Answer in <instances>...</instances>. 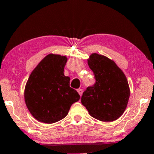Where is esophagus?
<instances>
[{
  "instance_id": "1",
  "label": "esophagus",
  "mask_w": 154,
  "mask_h": 154,
  "mask_svg": "<svg viewBox=\"0 0 154 154\" xmlns=\"http://www.w3.org/2000/svg\"><path fill=\"white\" fill-rule=\"evenodd\" d=\"M77 92H78V93L79 94V95H80V96L82 95V93H83L82 89H80V88H79V89L77 90Z\"/></svg>"
}]
</instances>
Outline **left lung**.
<instances>
[{"instance_id":"8db88e82","label":"left lung","mask_w":154,"mask_h":154,"mask_svg":"<svg viewBox=\"0 0 154 154\" xmlns=\"http://www.w3.org/2000/svg\"><path fill=\"white\" fill-rule=\"evenodd\" d=\"M88 63L94 74L95 83L83 93L81 103L95 119L114 121L122 115L128 106V79L114 61L102 55L91 54Z\"/></svg>"}]
</instances>
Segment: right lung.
Segmentation results:
<instances>
[{
  "instance_id": "right-lung-1",
  "label": "right lung",
  "mask_w": 154,
  "mask_h": 154,
  "mask_svg": "<svg viewBox=\"0 0 154 154\" xmlns=\"http://www.w3.org/2000/svg\"><path fill=\"white\" fill-rule=\"evenodd\" d=\"M67 58L48 54L29 75L24 100L28 110L37 120L52 124L68 114L71 106L79 100V95L70 88V78L63 74Z\"/></svg>"
}]
</instances>
